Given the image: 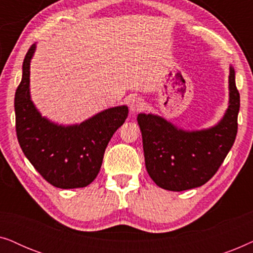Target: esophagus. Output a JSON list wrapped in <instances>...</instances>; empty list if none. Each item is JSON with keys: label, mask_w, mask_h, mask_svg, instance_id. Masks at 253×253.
I'll use <instances>...</instances> for the list:
<instances>
[{"label": "esophagus", "mask_w": 253, "mask_h": 253, "mask_svg": "<svg viewBox=\"0 0 253 253\" xmlns=\"http://www.w3.org/2000/svg\"><path fill=\"white\" fill-rule=\"evenodd\" d=\"M144 108V100L139 96H133L130 101L131 112H139Z\"/></svg>", "instance_id": "obj_1"}]
</instances>
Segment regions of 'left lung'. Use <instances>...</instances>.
<instances>
[{"label": "left lung", "mask_w": 253, "mask_h": 253, "mask_svg": "<svg viewBox=\"0 0 253 253\" xmlns=\"http://www.w3.org/2000/svg\"><path fill=\"white\" fill-rule=\"evenodd\" d=\"M240 93L230 67L229 107L211 129L184 131L160 116L139 114L145 165L155 184L170 191L198 188L222 165L237 134Z\"/></svg>", "instance_id": "left-lung-1"}]
</instances>
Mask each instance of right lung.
Instances as JSON below:
<instances>
[{
    "label": "right lung",
    "instance_id": "obj_1",
    "mask_svg": "<svg viewBox=\"0 0 253 253\" xmlns=\"http://www.w3.org/2000/svg\"><path fill=\"white\" fill-rule=\"evenodd\" d=\"M32 44L23 62L22 82L16 89L17 139L37 171L60 189L84 188L94 181L110 138L127 117L126 106L96 114L79 126H62L40 115L30 96Z\"/></svg>",
    "mask_w": 253,
    "mask_h": 253
}]
</instances>
